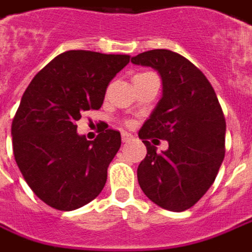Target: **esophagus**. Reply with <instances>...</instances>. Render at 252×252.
<instances>
[{"label":"esophagus","instance_id":"esophagus-1","mask_svg":"<svg viewBox=\"0 0 252 252\" xmlns=\"http://www.w3.org/2000/svg\"><path fill=\"white\" fill-rule=\"evenodd\" d=\"M134 138V136L131 134V133H126V131H123L122 133V141L123 143H129Z\"/></svg>","mask_w":252,"mask_h":252}]
</instances>
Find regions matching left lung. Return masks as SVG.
Masks as SVG:
<instances>
[{
    "mask_svg": "<svg viewBox=\"0 0 252 252\" xmlns=\"http://www.w3.org/2000/svg\"><path fill=\"white\" fill-rule=\"evenodd\" d=\"M131 63L155 68L163 96L138 133L147 156L137 169L143 192L170 211L195 206L216 180L225 156V116L209 79L176 52L154 49L137 55ZM167 139L160 154L149 143Z\"/></svg>",
    "mask_w": 252,
    "mask_h": 252,
    "instance_id": "left-lung-1",
    "label": "left lung"
}]
</instances>
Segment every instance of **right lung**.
Masks as SVG:
<instances>
[{"label": "right lung", "instance_id": "add662e5", "mask_svg": "<svg viewBox=\"0 0 252 252\" xmlns=\"http://www.w3.org/2000/svg\"><path fill=\"white\" fill-rule=\"evenodd\" d=\"M129 55L67 50L39 71L12 121L13 155L42 202L60 211L79 209L100 195L121 133L104 129L94 141L78 136L76 121L100 109L112 78Z\"/></svg>", "mask_w": 252, "mask_h": 252}]
</instances>
